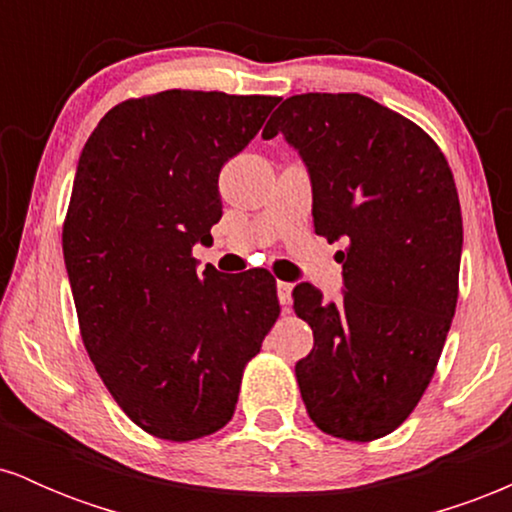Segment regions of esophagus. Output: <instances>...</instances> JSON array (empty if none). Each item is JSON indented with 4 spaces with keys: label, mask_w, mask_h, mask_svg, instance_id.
<instances>
[{
    "label": "esophagus",
    "mask_w": 512,
    "mask_h": 512,
    "mask_svg": "<svg viewBox=\"0 0 512 512\" xmlns=\"http://www.w3.org/2000/svg\"><path fill=\"white\" fill-rule=\"evenodd\" d=\"M291 291H293V284H289V281H276V293H279V303L284 305V308H289Z\"/></svg>",
    "instance_id": "obj_1"
}]
</instances>
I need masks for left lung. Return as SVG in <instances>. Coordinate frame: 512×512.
Listing matches in <instances>:
<instances>
[{"label": "left lung", "instance_id": "1", "mask_svg": "<svg viewBox=\"0 0 512 512\" xmlns=\"http://www.w3.org/2000/svg\"><path fill=\"white\" fill-rule=\"evenodd\" d=\"M313 180L315 233L344 238V298L293 289L315 346L296 363L301 397L327 436L370 443L424 397L460 293L462 211L440 146L361 93H301L269 117Z\"/></svg>", "mask_w": 512, "mask_h": 512}]
</instances>
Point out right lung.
<instances>
[{
	"label": "right lung",
	"mask_w": 512,
	"mask_h": 512,
	"mask_svg": "<svg viewBox=\"0 0 512 512\" xmlns=\"http://www.w3.org/2000/svg\"><path fill=\"white\" fill-rule=\"evenodd\" d=\"M279 101L185 88L127 98L81 151L62 226L79 332L110 395L154 438L221 431L281 313L267 269L197 272L192 257L221 219L223 163Z\"/></svg>",
	"instance_id": "add662e5"
}]
</instances>
